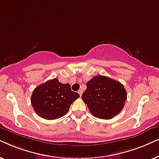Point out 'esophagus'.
Masks as SVG:
<instances>
[{"label":"esophagus","instance_id":"esophagus-1","mask_svg":"<svg viewBox=\"0 0 159 159\" xmlns=\"http://www.w3.org/2000/svg\"><path fill=\"white\" fill-rule=\"evenodd\" d=\"M82 93H83V91H82V90H78V93H79L80 96H81V95H82Z\"/></svg>","mask_w":159,"mask_h":159}]
</instances>
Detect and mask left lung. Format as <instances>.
I'll return each mask as SVG.
<instances>
[{"mask_svg": "<svg viewBox=\"0 0 159 159\" xmlns=\"http://www.w3.org/2000/svg\"><path fill=\"white\" fill-rule=\"evenodd\" d=\"M82 98L93 116L110 119L122 110L127 100V92L121 82L98 75L87 82V89Z\"/></svg>", "mask_w": 159, "mask_h": 159, "instance_id": "obj_1", "label": "left lung"}]
</instances>
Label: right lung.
I'll return each mask as SVG.
<instances>
[{
    "mask_svg": "<svg viewBox=\"0 0 159 159\" xmlns=\"http://www.w3.org/2000/svg\"><path fill=\"white\" fill-rule=\"evenodd\" d=\"M79 97L77 93L71 91L70 84L54 78L34 88L31 104L37 114L52 120L66 115L71 104Z\"/></svg>",
    "mask_w": 159,
    "mask_h": 159,
    "instance_id": "right-lung-1",
    "label": "right lung"
}]
</instances>
